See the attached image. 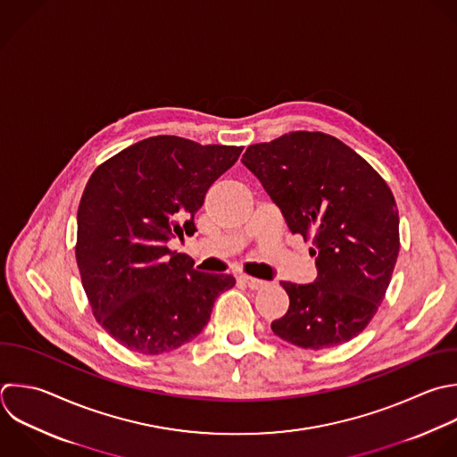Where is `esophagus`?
I'll list each match as a JSON object with an SVG mask.
<instances>
[{
	"mask_svg": "<svg viewBox=\"0 0 457 457\" xmlns=\"http://www.w3.org/2000/svg\"><path fill=\"white\" fill-rule=\"evenodd\" d=\"M239 280L241 282H245L250 289H262V287H266L268 286V282H264V280H259V278H253V277H248V275H241L239 277Z\"/></svg>",
	"mask_w": 457,
	"mask_h": 457,
	"instance_id": "obj_1",
	"label": "esophagus"
}]
</instances>
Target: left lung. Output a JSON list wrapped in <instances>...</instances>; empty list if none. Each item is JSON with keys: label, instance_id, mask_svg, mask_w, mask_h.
Wrapping results in <instances>:
<instances>
[{"label": "left lung", "instance_id": "left-lung-1", "mask_svg": "<svg viewBox=\"0 0 457 457\" xmlns=\"http://www.w3.org/2000/svg\"><path fill=\"white\" fill-rule=\"evenodd\" d=\"M241 162L289 230L312 236L318 275L311 284L280 282L289 309L271 330L312 350L350 341L382 303L398 257V211L387 184L352 148L321 132L252 145Z\"/></svg>", "mask_w": 457, "mask_h": 457}]
</instances>
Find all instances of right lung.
Returning a JSON list of instances; mask_svg holds the SVG:
<instances>
[{"mask_svg":"<svg viewBox=\"0 0 457 457\" xmlns=\"http://www.w3.org/2000/svg\"><path fill=\"white\" fill-rule=\"evenodd\" d=\"M241 152L157 136L91 175L77 216V262L95 318L129 350L157 355L195 339L214 300L236 284L193 270L168 243L195 232L207 189Z\"/></svg>","mask_w":457,"mask_h":457,"instance_id":"add662e5","label":"right lung"}]
</instances>
